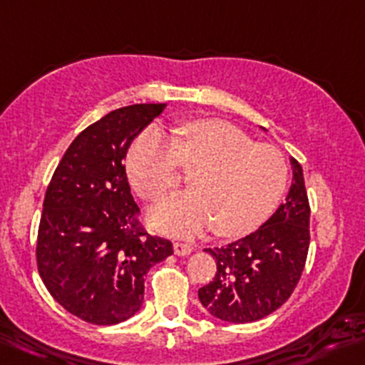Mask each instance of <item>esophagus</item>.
<instances>
[{
	"instance_id": "obj_1",
	"label": "esophagus",
	"mask_w": 365,
	"mask_h": 365,
	"mask_svg": "<svg viewBox=\"0 0 365 365\" xmlns=\"http://www.w3.org/2000/svg\"><path fill=\"white\" fill-rule=\"evenodd\" d=\"M175 254L176 255H189L190 252L194 250L192 247H190V245H187V243H175Z\"/></svg>"
}]
</instances>
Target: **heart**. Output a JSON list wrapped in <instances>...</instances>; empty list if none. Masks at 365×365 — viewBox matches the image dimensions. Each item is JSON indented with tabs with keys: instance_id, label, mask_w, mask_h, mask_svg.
Wrapping results in <instances>:
<instances>
[{
	"instance_id": "1",
	"label": "heart",
	"mask_w": 365,
	"mask_h": 365,
	"mask_svg": "<svg viewBox=\"0 0 365 365\" xmlns=\"http://www.w3.org/2000/svg\"><path fill=\"white\" fill-rule=\"evenodd\" d=\"M196 167L189 192L171 194L148 212L160 234L192 237L212 225L221 236H240L259 227L277 207L288 182L281 151L254 144L241 129L221 120L190 122L175 142L151 125L133 142L125 160L131 185L145 200L175 183L176 162Z\"/></svg>"
}]
</instances>
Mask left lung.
Instances as JSON below:
<instances>
[{"mask_svg":"<svg viewBox=\"0 0 365 365\" xmlns=\"http://www.w3.org/2000/svg\"><path fill=\"white\" fill-rule=\"evenodd\" d=\"M290 165L284 203L259 229L221 248H205L217 272L200 288L198 299L220 321H259L288 301L301 279L309 248V205L301 163L290 156Z\"/></svg>","mask_w":365,"mask_h":365,"instance_id":"8db88e82","label":"left lung"}]
</instances>
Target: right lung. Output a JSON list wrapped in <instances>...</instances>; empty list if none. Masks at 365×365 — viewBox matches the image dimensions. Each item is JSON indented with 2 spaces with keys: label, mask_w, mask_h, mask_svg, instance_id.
<instances>
[{
  "label": "right lung",
  "mask_w": 365,
  "mask_h": 365,
  "mask_svg": "<svg viewBox=\"0 0 365 365\" xmlns=\"http://www.w3.org/2000/svg\"><path fill=\"white\" fill-rule=\"evenodd\" d=\"M163 104L115 110L77 135L44 194L37 270L71 315L91 324L128 321L144 304V275L173 254L136 220L124 160Z\"/></svg>",
  "instance_id": "add662e5"
}]
</instances>
